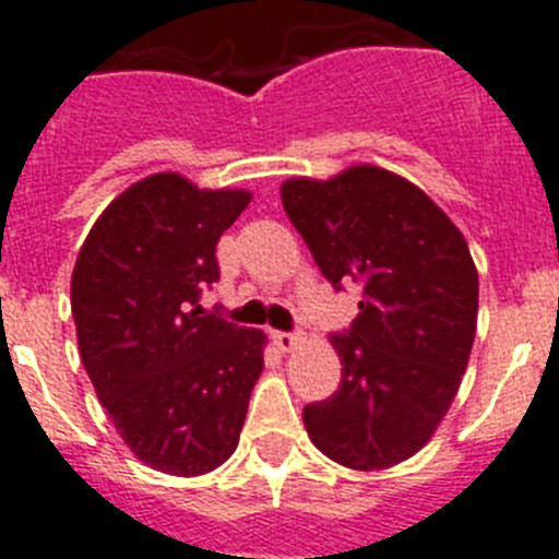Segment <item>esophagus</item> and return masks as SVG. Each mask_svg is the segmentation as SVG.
I'll use <instances>...</instances> for the list:
<instances>
[{"instance_id": "1", "label": "esophagus", "mask_w": 559, "mask_h": 559, "mask_svg": "<svg viewBox=\"0 0 559 559\" xmlns=\"http://www.w3.org/2000/svg\"><path fill=\"white\" fill-rule=\"evenodd\" d=\"M271 338H274V344L280 353H294L296 344H299V338H296L294 333H274Z\"/></svg>"}]
</instances>
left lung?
Here are the masks:
<instances>
[{
	"label": "left lung",
	"mask_w": 559,
	"mask_h": 559,
	"mask_svg": "<svg viewBox=\"0 0 559 559\" xmlns=\"http://www.w3.org/2000/svg\"><path fill=\"white\" fill-rule=\"evenodd\" d=\"M280 195L330 283L364 288L349 333L330 338L341 383L305 406L308 437L349 471H386L428 445L467 369L478 319L467 240L417 185L378 165L285 179Z\"/></svg>",
	"instance_id": "8db88e82"
}]
</instances>
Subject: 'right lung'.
Here are the masks:
<instances>
[{"label": "right lung", "instance_id": "1", "mask_svg": "<svg viewBox=\"0 0 559 559\" xmlns=\"http://www.w3.org/2000/svg\"><path fill=\"white\" fill-rule=\"evenodd\" d=\"M249 190H201L153 173L103 210L78 251L72 316L97 400L131 453L170 476H204L235 453L263 372V330L204 316L215 246Z\"/></svg>", "mask_w": 559, "mask_h": 559}]
</instances>
